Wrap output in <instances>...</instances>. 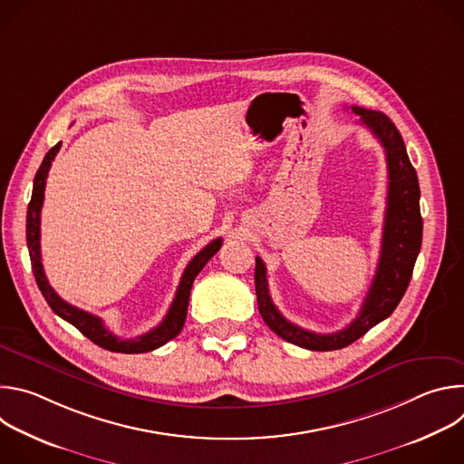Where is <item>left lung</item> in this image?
<instances>
[{"label":"left lung","mask_w":464,"mask_h":464,"mask_svg":"<svg viewBox=\"0 0 464 464\" xmlns=\"http://www.w3.org/2000/svg\"><path fill=\"white\" fill-rule=\"evenodd\" d=\"M351 110L382 143L389 172L380 260L360 314L349 326L333 334L310 333V330L290 323L272 301L266 281V266H264L260 256L255 258V292L264 323L285 342L308 351L343 349L362 338L374 324L389 317L408 290L422 244L419 178L408 158L401 131L382 111H372L360 106H351Z\"/></svg>","instance_id":"left-lung-1"}]
</instances>
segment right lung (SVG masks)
<instances>
[{
    "instance_id": "1",
    "label": "right lung",
    "mask_w": 464,
    "mask_h": 464,
    "mask_svg": "<svg viewBox=\"0 0 464 464\" xmlns=\"http://www.w3.org/2000/svg\"><path fill=\"white\" fill-rule=\"evenodd\" d=\"M62 143H56L44 158L36 176H34V183H33V196L31 202L27 208V247H29V256H31V266H33V274L36 279V285L42 292V295L45 297L47 304L51 306V310L60 315L62 319H65L68 323H72L75 328H79L81 333L92 340L95 345L111 351V353H122V354H140V353H149L154 351L161 345H165L167 342H170L172 338H176L185 323L187 317V306H188V295H190V288L192 283L196 279V276L202 272V268L209 262V258L220 249L222 246V238H217L213 242H209L200 253L194 255V258L188 262V266L185 268L179 286L176 290L174 301L165 315V319L152 328L150 333L141 334L134 340H121L117 338L111 330L106 328L104 321L90 312H84L70 303H65L49 285L45 274H44V266H42V255H40V213H42V206H44V192H45V179L51 169V163L54 160V156L58 154Z\"/></svg>"
}]
</instances>
